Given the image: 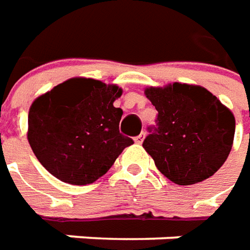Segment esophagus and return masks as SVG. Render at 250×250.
<instances>
[{"label": "esophagus", "instance_id": "34e87169", "mask_svg": "<svg viewBox=\"0 0 250 250\" xmlns=\"http://www.w3.org/2000/svg\"><path fill=\"white\" fill-rule=\"evenodd\" d=\"M144 137H145V133L144 132H141L139 136H136V137H134V141H136L137 144H141V143L144 141Z\"/></svg>", "mask_w": 250, "mask_h": 250}]
</instances>
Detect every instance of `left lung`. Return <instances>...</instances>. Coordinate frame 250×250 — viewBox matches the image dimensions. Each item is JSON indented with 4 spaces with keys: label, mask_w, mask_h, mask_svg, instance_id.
I'll list each match as a JSON object with an SVG mask.
<instances>
[{
    "label": "left lung",
    "mask_w": 250,
    "mask_h": 250,
    "mask_svg": "<svg viewBox=\"0 0 250 250\" xmlns=\"http://www.w3.org/2000/svg\"><path fill=\"white\" fill-rule=\"evenodd\" d=\"M145 95L156 107L157 118L143 146L157 169L180 186L213 176L231 150V111L201 86L173 83L146 88Z\"/></svg>",
    "instance_id": "8db88e82"
}]
</instances>
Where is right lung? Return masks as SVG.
Returning a JSON list of instances; mask_svg holds the SVG:
<instances>
[{
    "mask_svg": "<svg viewBox=\"0 0 250 250\" xmlns=\"http://www.w3.org/2000/svg\"><path fill=\"white\" fill-rule=\"evenodd\" d=\"M122 90L72 78L39 97L29 109L28 141L55 178L90 185L104 176L133 140L120 133L122 110L113 102Z\"/></svg>",
    "mask_w": 250,
    "mask_h": 250,
    "instance_id": "add662e5",
    "label": "right lung"
}]
</instances>
